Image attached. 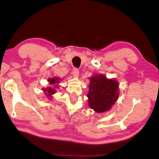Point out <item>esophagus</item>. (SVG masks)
Here are the masks:
<instances>
[{
  "mask_svg": "<svg viewBox=\"0 0 159 159\" xmlns=\"http://www.w3.org/2000/svg\"><path fill=\"white\" fill-rule=\"evenodd\" d=\"M72 74H73L74 77H78L79 75V70L76 68H74L73 70H72Z\"/></svg>",
  "mask_w": 159,
  "mask_h": 159,
  "instance_id": "esophagus-1",
  "label": "esophagus"
}]
</instances>
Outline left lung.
<instances>
[{"instance_id":"1","label":"left lung","mask_w":159,"mask_h":159,"mask_svg":"<svg viewBox=\"0 0 159 159\" xmlns=\"http://www.w3.org/2000/svg\"><path fill=\"white\" fill-rule=\"evenodd\" d=\"M118 88L116 80H108L102 74L92 77L88 93L89 107L99 113L110 109L119 97Z\"/></svg>"}]
</instances>
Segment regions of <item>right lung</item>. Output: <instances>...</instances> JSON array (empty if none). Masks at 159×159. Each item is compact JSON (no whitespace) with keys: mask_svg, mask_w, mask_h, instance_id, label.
<instances>
[{"mask_svg":"<svg viewBox=\"0 0 159 159\" xmlns=\"http://www.w3.org/2000/svg\"><path fill=\"white\" fill-rule=\"evenodd\" d=\"M48 81L50 82V84H51L52 85H54L56 83H58V81H57V80H56V79H54V78H51V79L49 78ZM44 91H46V93H47L46 95L48 96V97H50V96H51V95H52L53 93H54L55 91H56L54 88H50V87L47 88V89H44Z\"/></svg>","mask_w":159,"mask_h":159,"instance_id":"add662e5","label":"right lung"}]
</instances>
